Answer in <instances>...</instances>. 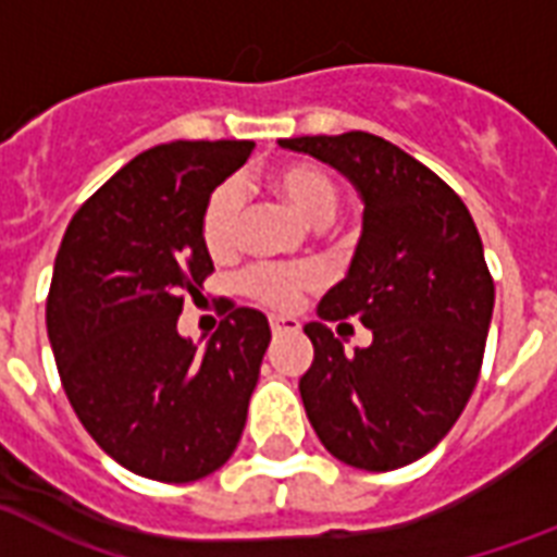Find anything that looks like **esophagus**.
<instances>
[{"mask_svg": "<svg viewBox=\"0 0 557 557\" xmlns=\"http://www.w3.org/2000/svg\"><path fill=\"white\" fill-rule=\"evenodd\" d=\"M270 327H273L275 337H284V334H296V331H299V319L273 317V319H270Z\"/></svg>", "mask_w": 557, "mask_h": 557, "instance_id": "obj_1", "label": "esophagus"}]
</instances>
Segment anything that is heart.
I'll use <instances>...</instances> for the list:
<instances>
[{"label": "heart", "instance_id": "b5f03b06", "mask_svg": "<svg viewBox=\"0 0 557 557\" xmlns=\"http://www.w3.org/2000/svg\"><path fill=\"white\" fill-rule=\"evenodd\" d=\"M267 185L275 197H282L301 220L322 226L334 218L339 206V185L317 162H284L267 174ZM240 218H244V194L238 183H220L202 202L200 240L211 258H230L240 244ZM319 273L313 267H273L256 264L240 275V290L258 305L290 310L301 296L317 290Z\"/></svg>", "mask_w": 557, "mask_h": 557}]
</instances>
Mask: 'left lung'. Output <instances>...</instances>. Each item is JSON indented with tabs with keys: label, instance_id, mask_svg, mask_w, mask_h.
<instances>
[{
	"label": "left lung",
	"instance_id": "8db88e82",
	"mask_svg": "<svg viewBox=\"0 0 557 557\" xmlns=\"http://www.w3.org/2000/svg\"><path fill=\"white\" fill-rule=\"evenodd\" d=\"M278 145L343 171L366 202L355 261L319 313L360 319L372 346L346 355L325 322H308L313 363L299 381L301 404L339 462L395 471L450 433L480 377L494 310L480 232L442 176L381 136Z\"/></svg>",
	"mask_w": 557,
	"mask_h": 557
}]
</instances>
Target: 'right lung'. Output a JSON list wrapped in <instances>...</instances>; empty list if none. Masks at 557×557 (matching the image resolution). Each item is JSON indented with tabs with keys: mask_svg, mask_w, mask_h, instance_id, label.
Returning <instances> with one entry per match:
<instances>
[{
	"mask_svg": "<svg viewBox=\"0 0 557 557\" xmlns=\"http://www.w3.org/2000/svg\"><path fill=\"white\" fill-rule=\"evenodd\" d=\"M252 141H171L113 174L69 220L46 327L69 404L103 454L157 482L226 465L270 346L261 310L235 308L206 346L176 334L185 293L214 273L200 240L211 188ZM225 313V310H223Z\"/></svg>",
	"mask_w": 557,
	"mask_h": 557,
	"instance_id": "1",
	"label": "right lung"
}]
</instances>
